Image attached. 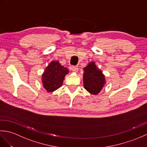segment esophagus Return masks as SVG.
Listing matches in <instances>:
<instances>
[{
	"label": "esophagus",
	"instance_id": "esophagus-1",
	"mask_svg": "<svg viewBox=\"0 0 147 147\" xmlns=\"http://www.w3.org/2000/svg\"><path fill=\"white\" fill-rule=\"evenodd\" d=\"M71 69L72 71L74 72V73H76V72H78V66H74V65H73V66L71 67Z\"/></svg>",
	"mask_w": 147,
	"mask_h": 147
}]
</instances>
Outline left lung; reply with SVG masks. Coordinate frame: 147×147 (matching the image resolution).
<instances>
[{
	"instance_id": "8db88e82",
	"label": "left lung",
	"mask_w": 147,
	"mask_h": 147,
	"mask_svg": "<svg viewBox=\"0 0 147 147\" xmlns=\"http://www.w3.org/2000/svg\"><path fill=\"white\" fill-rule=\"evenodd\" d=\"M83 70L84 88L91 94L97 95L105 83V76L96 67L94 62H90Z\"/></svg>"
}]
</instances>
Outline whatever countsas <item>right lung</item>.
I'll use <instances>...</instances> for the list:
<instances>
[{
    "label": "right lung",
    "instance_id": "1",
    "mask_svg": "<svg viewBox=\"0 0 147 147\" xmlns=\"http://www.w3.org/2000/svg\"><path fill=\"white\" fill-rule=\"evenodd\" d=\"M68 73L67 69L62 66L58 61H52L42 74L43 86L48 92L55 91L62 86L64 77Z\"/></svg>",
    "mask_w": 147,
    "mask_h": 147
}]
</instances>
